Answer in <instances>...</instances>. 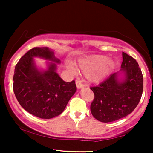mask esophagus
<instances>
[{
	"instance_id": "obj_1",
	"label": "esophagus",
	"mask_w": 153,
	"mask_h": 153,
	"mask_svg": "<svg viewBox=\"0 0 153 153\" xmlns=\"http://www.w3.org/2000/svg\"><path fill=\"white\" fill-rule=\"evenodd\" d=\"M75 84H76V86L78 88V89L80 88H83V84L82 83V81L80 80H76V81H75Z\"/></svg>"
}]
</instances>
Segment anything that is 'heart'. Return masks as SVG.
<instances>
[{
  "mask_svg": "<svg viewBox=\"0 0 153 153\" xmlns=\"http://www.w3.org/2000/svg\"><path fill=\"white\" fill-rule=\"evenodd\" d=\"M114 65V62L104 55H92L80 62V69L85 73H91L89 79L94 82L102 81L113 71Z\"/></svg>",
  "mask_w": 153,
  "mask_h": 153,
  "instance_id": "1",
  "label": "heart"
}]
</instances>
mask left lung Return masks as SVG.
I'll list each match as a JSON object with an SVG mask.
<instances>
[{
    "label": "left lung",
    "mask_w": 153,
    "mask_h": 153,
    "mask_svg": "<svg viewBox=\"0 0 153 153\" xmlns=\"http://www.w3.org/2000/svg\"><path fill=\"white\" fill-rule=\"evenodd\" d=\"M121 72L114 73L100 83L91 87L94 99L91 111L95 119L101 122H111L129 115L140 102L143 91V76L137 62L122 52Z\"/></svg>",
    "instance_id": "left-lung-1"
}]
</instances>
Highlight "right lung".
I'll return each instance as SVG.
<instances>
[{"mask_svg":"<svg viewBox=\"0 0 153 153\" xmlns=\"http://www.w3.org/2000/svg\"><path fill=\"white\" fill-rule=\"evenodd\" d=\"M34 57L59 63L48 47H34L24 54L15 67L13 88L19 103L26 111L42 119L60 114L77 90L75 80L65 82L57 72V65L48 63L47 70H39Z\"/></svg>","mask_w":153,"mask_h":153,"instance_id":"right-lung-1","label":"right lung"}]
</instances>
